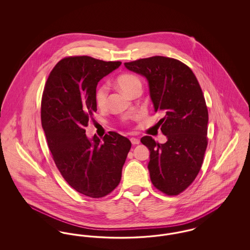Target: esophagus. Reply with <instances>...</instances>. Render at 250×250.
<instances>
[{"label":"esophagus","instance_id":"1","mask_svg":"<svg viewBox=\"0 0 250 250\" xmlns=\"http://www.w3.org/2000/svg\"><path fill=\"white\" fill-rule=\"evenodd\" d=\"M130 142L133 145H136V144L140 143V140L137 139V138H130Z\"/></svg>","mask_w":250,"mask_h":250}]
</instances>
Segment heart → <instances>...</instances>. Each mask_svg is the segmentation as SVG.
Instances as JSON below:
<instances>
[{
    "label": "heart",
    "instance_id": "obj_1",
    "mask_svg": "<svg viewBox=\"0 0 250 250\" xmlns=\"http://www.w3.org/2000/svg\"><path fill=\"white\" fill-rule=\"evenodd\" d=\"M115 83L121 91L129 96H133L136 93L142 92V81L139 77L133 74H123L116 79ZM95 102L97 107L104 108L107 106V87L102 85L99 86L95 92Z\"/></svg>",
    "mask_w": 250,
    "mask_h": 250
}]
</instances>
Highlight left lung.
<instances>
[{
    "label": "left lung",
    "mask_w": 250,
    "mask_h": 250,
    "mask_svg": "<svg viewBox=\"0 0 250 250\" xmlns=\"http://www.w3.org/2000/svg\"><path fill=\"white\" fill-rule=\"evenodd\" d=\"M125 66L147 80L155 111L164 116L157 125L166 143H155L149 136L141 139L150 151L151 181L167 195H178L197 177L207 147L208 110L202 88L178 60L154 56Z\"/></svg>",
    "instance_id": "obj_1"
}]
</instances>
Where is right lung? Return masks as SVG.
<instances>
[{
	"mask_svg": "<svg viewBox=\"0 0 250 250\" xmlns=\"http://www.w3.org/2000/svg\"><path fill=\"white\" fill-rule=\"evenodd\" d=\"M121 62L89 56L61 60L48 76L41 102V123L62 176L79 193L102 198L119 185L130 141L116 132L89 139L85 127L97 110L96 86Z\"/></svg>",
	"mask_w": 250,
	"mask_h": 250,
	"instance_id": "1",
	"label": "right lung"
}]
</instances>
